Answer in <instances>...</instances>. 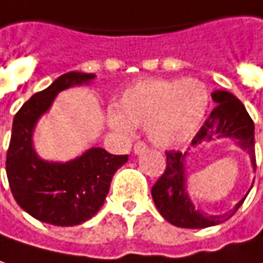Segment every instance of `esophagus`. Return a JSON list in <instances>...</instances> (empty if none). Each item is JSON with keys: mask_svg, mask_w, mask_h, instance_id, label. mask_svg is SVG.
<instances>
[{"mask_svg": "<svg viewBox=\"0 0 263 263\" xmlns=\"http://www.w3.org/2000/svg\"><path fill=\"white\" fill-rule=\"evenodd\" d=\"M147 151V144L144 143V141H137L135 144H134V152L137 154V155H140V154H143V152H146Z\"/></svg>", "mask_w": 263, "mask_h": 263, "instance_id": "obj_1", "label": "esophagus"}]
</instances>
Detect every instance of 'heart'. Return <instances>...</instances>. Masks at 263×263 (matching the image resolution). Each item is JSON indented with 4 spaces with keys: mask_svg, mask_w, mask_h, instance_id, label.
Segmentation results:
<instances>
[{
    "mask_svg": "<svg viewBox=\"0 0 263 263\" xmlns=\"http://www.w3.org/2000/svg\"><path fill=\"white\" fill-rule=\"evenodd\" d=\"M209 96L203 83L188 80H146L129 87L108 112L114 132L128 135L132 126H144L159 147H173L200 128Z\"/></svg>",
    "mask_w": 263,
    "mask_h": 263,
    "instance_id": "heart-1",
    "label": "heart"
}]
</instances>
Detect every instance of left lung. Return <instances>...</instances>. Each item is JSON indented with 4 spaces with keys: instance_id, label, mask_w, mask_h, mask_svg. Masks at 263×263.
<instances>
[{
    "instance_id": "left-lung-1",
    "label": "left lung",
    "mask_w": 263,
    "mask_h": 263,
    "mask_svg": "<svg viewBox=\"0 0 263 263\" xmlns=\"http://www.w3.org/2000/svg\"><path fill=\"white\" fill-rule=\"evenodd\" d=\"M212 99L217 107L203 123L200 131L193 138V146L211 141L214 138H233L238 146L250 154L253 168L256 170L254 155V125L242 102L232 93L224 90H215ZM167 165L165 172L152 186V197L159 214L173 226L183 229H204L215 226L229 220L246 199L235 206L233 211L223 215H204L193 204L186 191V175H185V156L179 151L165 152Z\"/></svg>"
}]
</instances>
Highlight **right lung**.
I'll return each mask as SVG.
<instances>
[{"mask_svg":"<svg viewBox=\"0 0 263 263\" xmlns=\"http://www.w3.org/2000/svg\"><path fill=\"white\" fill-rule=\"evenodd\" d=\"M93 73L67 72L48 88L33 95L13 119L6 172L16 203L39 221L78 226L90 220L105 202L114 173L128 155H111L91 147L69 162H48L37 156L33 131L61 90L90 83Z\"/></svg>","mask_w":263,"mask_h":263,"instance_id":"add662e5","label":"right lung"}]
</instances>
